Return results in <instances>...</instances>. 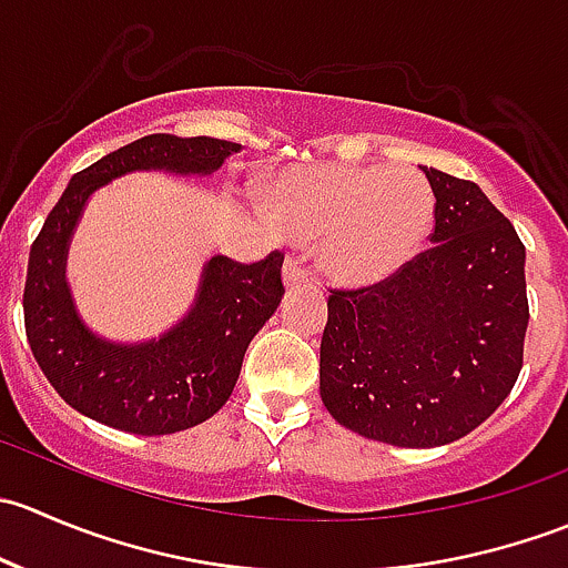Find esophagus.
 <instances>
[{
	"instance_id": "obj_1",
	"label": "esophagus",
	"mask_w": 568,
	"mask_h": 568,
	"mask_svg": "<svg viewBox=\"0 0 568 568\" xmlns=\"http://www.w3.org/2000/svg\"><path fill=\"white\" fill-rule=\"evenodd\" d=\"M283 283L288 285V288H294V285H302L307 283V268L302 266L300 257H288L283 266Z\"/></svg>"
}]
</instances>
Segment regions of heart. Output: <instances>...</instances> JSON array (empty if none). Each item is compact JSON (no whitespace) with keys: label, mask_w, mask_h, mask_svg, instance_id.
<instances>
[{"label":"heart","mask_w":568,"mask_h":568,"mask_svg":"<svg viewBox=\"0 0 568 568\" xmlns=\"http://www.w3.org/2000/svg\"><path fill=\"white\" fill-rule=\"evenodd\" d=\"M266 205L296 236H318L321 268L346 285L376 283L406 266L437 211L426 175L376 164L288 168L268 183Z\"/></svg>","instance_id":"obj_1"}]
</instances>
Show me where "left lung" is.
<instances>
[{"label":"left lung","instance_id":"left-lung-1","mask_svg":"<svg viewBox=\"0 0 568 568\" xmlns=\"http://www.w3.org/2000/svg\"><path fill=\"white\" fill-rule=\"evenodd\" d=\"M432 247L387 280L329 291L321 400L341 426L398 448L478 428L523 371L525 244L478 183L423 168Z\"/></svg>","mask_w":568,"mask_h":568}]
</instances>
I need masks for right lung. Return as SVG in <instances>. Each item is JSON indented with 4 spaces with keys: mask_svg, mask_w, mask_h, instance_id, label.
Returning <instances> with one entry per match:
<instances>
[{
    "mask_svg": "<svg viewBox=\"0 0 568 568\" xmlns=\"http://www.w3.org/2000/svg\"><path fill=\"white\" fill-rule=\"evenodd\" d=\"M242 145L214 136L148 134L77 173L30 250L27 341L65 404L129 434H175L209 420L236 387L244 352L283 300V252L257 263L214 255L197 300L170 332L148 343H112L84 326L65 283L73 227L95 189L136 170L211 175Z\"/></svg>",
    "mask_w": 568,
    "mask_h": 568,
    "instance_id": "1",
    "label": "right lung"
}]
</instances>
